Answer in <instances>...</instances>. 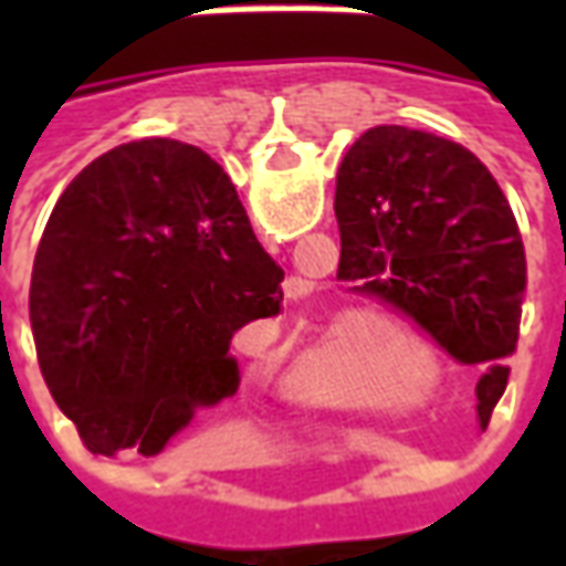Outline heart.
<instances>
[{
    "instance_id": "1",
    "label": "heart",
    "mask_w": 566,
    "mask_h": 566,
    "mask_svg": "<svg viewBox=\"0 0 566 566\" xmlns=\"http://www.w3.org/2000/svg\"><path fill=\"white\" fill-rule=\"evenodd\" d=\"M416 360L424 364L427 352L406 324L364 318L308 355L291 379V391L306 403L416 409L427 400ZM385 378L392 379L391 389Z\"/></svg>"
}]
</instances>
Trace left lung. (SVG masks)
<instances>
[{
    "label": "left lung",
    "mask_w": 566,
    "mask_h": 566,
    "mask_svg": "<svg viewBox=\"0 0 566 566\" xmlns=\"http://www.w3.org/2000/svg\"><path fill=\"white\" fill-rule=\"evenodd\" d=\"M339 272L424 327L454 360L482 367L485 430L518 343L524 245L497 181L458 142L409 127L367 129L336 175Z\"/></svg>",
    "instance_id": "8db88e82"
}]
</instances>
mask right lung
Listing matches in <instances>:
<instances>
[{"label": "right lung", "mask_w": 566, "mask_h": 566, "mask_svg": "<svg viewBox=\"0 0 566 566\" xmlns=\"http://www.w3.org/2000/svg\"><path fill=\"white\" fill-rule=\"evenodd\" d=\"M230 175L197 145L136 139L84 166L30 287L48 391L93 454L154 458L239 388L235 331L282 308Z\"/></svg>", "instance_id": "right-lung-1"}]
</instances>
